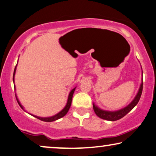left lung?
Masks as SVG:
<instances>
[{
	"label": "left lung",
	"mask_w": 156,
	"mask_h": 156,
	"mask_svg": "<svg viewBox=\"0 0 156 156\" xmlns=\"http://www.w3.org/2000/svg\"><path fill=\"white\" fill-rule=\"evenodd\" d=\"M143 91V82L142 83L140 84V87L139 88L138 93L137 95L133 101H132L131 103H130L129 105H128L127 107L124 108L119 110L118 111H103V110L100 109L99 108H98L96 105L93 104V110H94L95 113L96 115L98 116L99 118H102V119L107 120H111V121H115V120H118L124 117L126 114L129 113V112L131 111V110L133 108L136 106V105L138 104L139 100L140 98L141 94H142Z\"/></svg>",
	"instance_id": "left-lung-1"
}]
</instances>
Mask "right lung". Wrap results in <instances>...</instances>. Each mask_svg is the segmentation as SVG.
Returning <instances> with one entry per match:
<instances>
[{
    "mask_svg": "<svg viewBox=\"0 0 156 156\" xmlns=\"http://www.w3.org/2000/svg\"><path fill=\"white\" fill-rule=\"evenodd\" d=\"M16 66L15 70H14V73H13V80H14V76H15V73H16ZM75 89H76V88H73L71 91H70V94H69V95H68V99L67 104H66V107L64 108L62 110V111L60 112V113L56 114V115L52 116V117H49V118H41V117H38V116H36V115H33V116H34V117H36V118H38V119L41 120H43V121H45V122H52V121H54V120H56L58 119H59V118H61L62 117H63V116L66 115V113H68V110H69L70 105H71L72 98H73V93L75 91ZM16 100H17V101H18V103L19 104L20 108H23V106L21 105H20V103L19 101H18V100L17 98V97H16Z\"/></svg>",
    "mask_w": 156,
    "mask_h": 156,
    "instance_id": "right-lung-1",
    "label": "right lung"
}]
</instances>
